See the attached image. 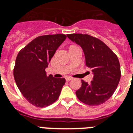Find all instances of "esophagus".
I'll return each mask as SVG.
<instances>
[{
  "label": "esophagus",
  "mask_w": 133,
  "mask_h": 133,
  "mask_svg": "<svg viewBox=\"0 0 133 133\" xmlns=\"http://www.w3.org/2000/svg\"><path fill=\"white\" fill-rule=\"evenodd\" d=\"M72 78H72V77H67L66 78H65V79H66L67 81H71V80H72Z\"/></svg>",
  "instance_id": "1"
}]
</instances>
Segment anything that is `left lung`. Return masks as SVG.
<instances>
[{"instance_id": "1", "label": "left lung", "mask_w": 133, "mask_h": 133, "mask_svg": "<svg viewBox=\"0 0 133 133\" xmlns=\"http://www.w3.org/2000/svg\"><path fill=\"white\" fill-rule=\"evenodd\" d=\"M67 36L81 47L86 65L94 74L89 84L81 80L82 85L76 91V96L87 105L103 104L112 96L120 80V65L117 55L96 37L81 33Z\"/></svg>"}]
</instances>
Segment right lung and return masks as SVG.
Wrapping results in <instances>:
<instances>
[{
  "instance_id": "right-lung-1",
  "label": "right lung",
  "mask_w": 133,
  "mask_h": 133,
  "mask_svg": "<svg viewBox=\"0 0 133 133\" xmlns=\"http://www.w3.org/2000/svg\"><path fill=\"white\" fill-rule=\"evenodd\" d=\"M65 39L64 34L39 36L17 55L14 79L23 96L35 107H45L52 104L61 94L65 79L47 76L45 69Z\"/></svg>"
}]
</instances>
